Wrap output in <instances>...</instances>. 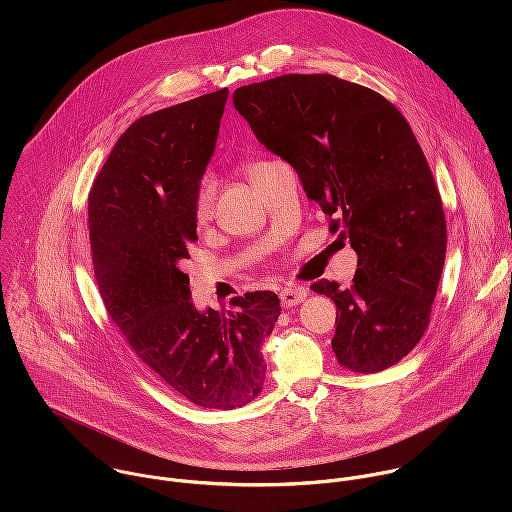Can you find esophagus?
I'll return each instance as SVG.
<instances>
[{
	"label": "esophagus",
	"instance_id": "1",
	"mask_svg": "<svg viewBox=\"0 0 512 512\" xmlns=\"http://www.w3.org/2000/svg\"><path fill=\"white\" fill-rule=\"evenodd\" d=\"M306 296H308V289L300 287V285H289V287H283L279 291V300H281L283 308L298 306L300 302L306 300Z\"/></svg>",
	"mask_w": 512,
	"mask_h": 512
}]
</instances>
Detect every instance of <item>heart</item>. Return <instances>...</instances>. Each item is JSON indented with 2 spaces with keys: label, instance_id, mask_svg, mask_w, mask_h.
Returning a JSON list of instances; mask_svg holds the SVG:
<instances>
[{
  "label": "heart",
  "instance_id": "heart-1",
  "mask_svg": "<svg viewBox=\"0 0 512 512\" xmlns=\"http://www.w3.org/2000/svg\"><path fill=\"white\" fill-rule=\"evenodd\" d=\"M263 164H267V162H255V164H251L249 170H247L249 176H251L259 166H263ZM212 202H214V186H212L210 180H202L200 186L196 188V196H194V214H196L198 221H206V218L210 216V212H212Z\"/></svg>",
  "mask_w": 512,
  "mask_h": 512
}]
</instances>
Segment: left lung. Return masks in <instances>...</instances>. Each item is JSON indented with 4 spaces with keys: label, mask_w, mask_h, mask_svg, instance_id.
Returning a JSON list of instances; mask_svg holds the SVG:
<instances>
[{
    "label": "left lung",
    "mask_w": 512,
    "mask_h": 512,
    "mask_svg": "<svg viewBox=\"0 0 512 512\" xmlns=\"http://www.w3.org/2000/svg\"><path fill=\"white\" fill-rule=\"evenodd\" d=\"M233 103L358 255L348 289L312 283L336 304L338 362L362 375L393 367L429 324L448 245L442 198L409 123L377 91L332 75L245 85Z\"/></svg>",
    "instance_id": "1"
}]
</instances>
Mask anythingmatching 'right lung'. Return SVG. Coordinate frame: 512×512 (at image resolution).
<instances>
[{
  "mask_svg": "<svg viewBox=\"0 0 512 512\" xmlns=\"http://www.w3.org/2000/svg\"><path fill=\"white\" fill-rule=\"evenodd\" d=\"M229 91L133 121L89 194L97 285L133 352L190 403L235 409L263 389V342L279 314L273 291L198 312L180 269L196 237L194 196L214 152Z\"/></svg>",
  "mask_w": 512,
  "mask_h": 512,
  "instance_id": "right-lung-1",
  "label": "right lung"
}]
</instances>
